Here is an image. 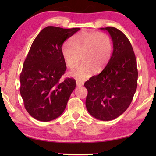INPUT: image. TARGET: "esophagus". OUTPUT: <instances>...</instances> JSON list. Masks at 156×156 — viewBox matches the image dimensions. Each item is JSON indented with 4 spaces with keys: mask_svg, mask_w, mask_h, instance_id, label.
I'll return each mask as SVG.
<instances>
[{
    "mask_svg": "<svg viewBox=\"0 0 156 156\" xmlns=\"http://www.w3.org/2000/svg\"><path fill=\"white\" fill-rule=\"evenodd\" d=\"M83 84V83L80 80H76V85L78 87H80L82 86Z\"/></svg>",
    "mask_w": 156,
    "mask_h": 156,
    "instance_id": "34e87169",
    "label": "esophagus"
}]
</instances>
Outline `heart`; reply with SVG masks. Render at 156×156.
I'll return each mask as SVG.
<instances>
[{"mask_svg":"<svg viewBox=\"0 0 156 156\" xmlns=\"http://www.w3.org/2000/svg\"><path fill=\"white\" fill-rule=\"evenodd\" d=\"M69 42H65L62 44L61 54L69 68L76 67L82 56V65L69 72L72 77L78 80H83L94 72H102L112 57V40L103 32L82 31L73 36Z\"/></svg>","mask_w":156,"mask_h":156,"instance_id":"1","label":"heart"}]
</instances>
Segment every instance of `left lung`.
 Here are the masks:
<instances>
[{
  "mask_svg": "<svg viewBox=\"0 0 156 156\" xmlns=\"http://www.w3.org/2000/svg\"><path fill=\"white\" fill-rule=\"evenodd\" d=\"M109 33L113 50L109 62L99 74L85 82L86 107L97 119L118 118L131 103L137 89L138 72L133 47L122 31L113 27L100 28Z\"/></svg>",
  "mask_w": 156,
  "mask_h": 156,
  "instance_id": "obj_1",
  "label": "left lung"
}]
</instances>
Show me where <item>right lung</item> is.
I'll return each mask as SVG.
<instances>
[{
	"label": "right lung",
	"mask_w": 156,
	"mask_h": 156,
	"mask_svg": "<svg viewBox=\"0 0 156 156\" xmlns=\"http://www.w3.org/2000/svg\"><path fill=\"white\" fill-rule=\"evenodd\" d=\"M78 30L48 26L31 44L20 73V92L25 109L36 120L48 122L59 117L74 90V79L60 80L67 69L61 47Z\"/></svg>",
	"instance_id": "obj_1"
}]
</instances>
